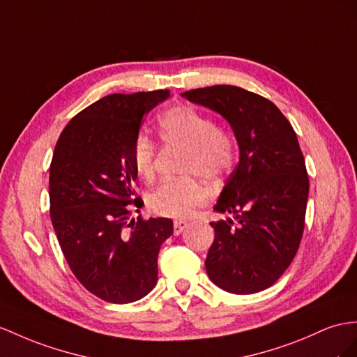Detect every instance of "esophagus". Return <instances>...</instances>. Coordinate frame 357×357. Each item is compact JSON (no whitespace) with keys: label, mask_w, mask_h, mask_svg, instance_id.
<instances>
[{"label":"esophagus","mask_w":357,"mask_h":357,"mask_svg":"<svg viewBox=\"0 0 357 357\" xmlns=\"http://www.w3.org/2000/svg\"><path fill=\"white\" fill-rule=\"evenodd\" d=\"M187 226H188V223L185 220H175V222H173V234L179 235L182 231L185 229Z\"/></svg>","instance_id":"esophagus-1"}]
</instances>
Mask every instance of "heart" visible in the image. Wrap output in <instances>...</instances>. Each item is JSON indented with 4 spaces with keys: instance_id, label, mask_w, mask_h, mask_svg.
<instances>
[{
    "instance_id": "heart-1",
    "label": "heart",
    "mask_w": 357,
    "mask_h": 357,
    "mask_svg": "<svg viewBox=\"0 0 357 357\" xmlns=\"http://www.w3.org/2000/svg\"><path fill=\"white\" fill-rule=\"evenodd\" d=\"M160 137L164 144L181 146L187 153L182 172L218 182L229 175L236 158V144L231 131L217 126L214 119L190 105L167 108L158 117ZM132 164L137 175L146 181L155 176L157 144L148 135H137L132 143ZM208 199L204 182L196 176L167 179L149 195L151 211L185 218L193 215Z\"/></svg>"
}]
</instances>
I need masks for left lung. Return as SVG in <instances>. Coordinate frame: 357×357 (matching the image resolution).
Masks as SVG:
<instances>
[{
    "mask_svg": "<svg viewBox=\"0 0 357 357\" xmlns=\"http://www.w3.org/2000/svg\"><path fill=\"white\" fill-rule=\"evenodd\" d=\"M188 100L220 113L240 146V162L227 178L214 211L205 267L232 294L270 288L294 259L303 236L309 178L297 135L271 100L236 86L185 91Z\"/></svg>",
    "mask_w": 357,
    "mask_h": 357,
    "instance_id": "obj_1",
    "label": "left lung"
}]
</instances>
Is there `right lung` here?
<instances>
[{"instance_id":"right-lung-1","label":"right lung","mask_w":357,"mask_h":357,"mask_svg":"<svg viewBox=\"0 0 357 357\" xmlns=\"http://www.w3.org/2000/svg\"><path fill=\"white\" fill-rule=\"evenodd\" d=\"M169 90L113 93L63 128L50 166V215L74 276L108 303H132L157 285L158 252L170 218L142 215L132 143L143 116Z\"/></svg>"}]
</instances>
